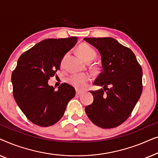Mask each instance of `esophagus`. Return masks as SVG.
Segmentation results:
<instances>
[{
	"label": "esophagus",
	"instance_id": "esophagus-1",
	"mask_svg": "<svg viewBox=\"0 0 158 158\" xmlns=\"http://www.w3.org/2000/svg\"><path fill=\"white\" fill-rule=\"evenodd\" d=\"M83 93V91L82 90H76V95H81Z\"/></svg>",
	"mask_w": 158,
	"mask_h": 158
}]
</instances>
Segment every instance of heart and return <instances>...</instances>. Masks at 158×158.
I'll use <instances>...</instances> for the list:
<instances>
[{
    "instance_id": "1",
    "label": "heart",
    "mask_w": 158,
    "mask_h": 158,
    "mask_svg": "<svg viewBox=\"0 0 158 158\" xmlns=\"http://www.w3.org/2000/svg\"><path fill=\"white\" fill-rule=\"evenodd\" d=\"M80 57L85 62L92 61L96 57V52L87 44H81L77 48ZM91 75L88 73H75L68 77V82L77 89H84L91 81Z\"/></svg>"
}]
</instances>
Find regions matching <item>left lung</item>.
I'll list each match as a JSON object with an SVG mask.
<instances>
[{
	"instance_id": "left-lung-1",
	"label": "left lung",
	"mask_w": 158,
	"mask_h": 158,
	"mask_svg": "<svg viewBox=\"0 0 158 158\" xmlns=\"http://www.w3.org/2000/svg\"><path fill=\"white\" fill-rule=\"evenodd\" d=\"M98 49L102 72L90 90L94 102L85 106L90 120L96 126L111 129L119 126L131 115L142 92V70L135 54L111 37L84 38ZM109 86L110 88H108Z\"/></svg>"
}]
</instances>
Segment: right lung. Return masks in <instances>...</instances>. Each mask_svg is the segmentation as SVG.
I'll return each mask as SVG.
<instances>
[{"label":"right lung","instance_id":"obj_1","mask_svg":"<svg viewBox=\"0 0 158 158\" xmlns=\"http://www.w3.org/2000/svg\"><path fill=\"white\" fill-rule=\"evenodd\" d=\"M77 37L47 39L19 58L11 75L13 95L30 122L46 127L57 123L75 95V88L64 83L57 90L48 85L57 76L63 56L75 46Z\"/></svg>","mask_w":158,"mask_h":158}]
</instances>
